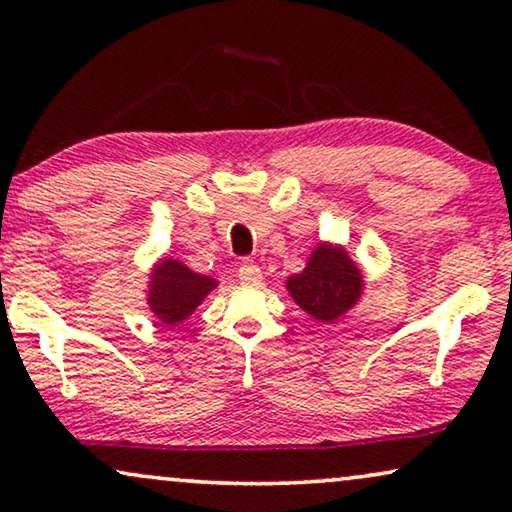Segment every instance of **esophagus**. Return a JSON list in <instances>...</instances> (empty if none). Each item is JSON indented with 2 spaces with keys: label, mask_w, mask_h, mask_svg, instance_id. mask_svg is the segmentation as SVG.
<instances>
[{
  "label": "esophagus",
  "mask_w": 512,
  "mask_h": 512,
  "mask_svg": "<svg viewBox=\"0 0 512 512\" xmlns=\"http://www.w3.org/2000/svg\"><path fill=\"white\" fill-rule=\"evenodd\" d=\"M239 278L243 285H259L262 283V269H259L253 259H243L239 266Z\"/></svg>",
  "instance_id": "esophagus-1"
}]
</instances>
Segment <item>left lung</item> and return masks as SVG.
Here are the masks:
<instances>
[{
  "instance_id": "left-lung-1",
  "label": "left lung",
  "mask_w": 512,
  "mask_h": 512,
  "mask_svg": "<svg viewBox=\"0 0 512 512\" xmlns=\"http://www.w3.org/2000/svg\"><path fill=\"white\" fill-rule=\"evenodd\" d=\"M285 290L301 311L329 325L343 318L364 294V273L341 243L320 241L301 273L285 280Z\"/></svg>"
}]
</instances>
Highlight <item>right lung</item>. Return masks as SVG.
Instances as JSON below:
<instances>
[{
  "label": "right lung",
  "mask_w": 512,
  "mask_h": 512,
  "mask_svg": "<svg viewBox=\"0 0 512 512\" xmlns=\"http://www.w3.org/2000/svg\"><path fill=\"white\" fill-rule=\"evenodd\" d=\"M215 287V278L192 271L176 257H162L148 273L146 304L160 325L176 327L197 311Z\"/></svg>",
  "instance_id": "add662e5"
}]
</instances>
